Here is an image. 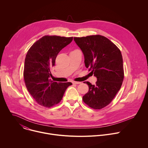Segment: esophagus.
Wrapping results in <instances>:
<instances>
[{"mask_svg":"<svg viewBox=\"0 0 148 148\" xmlns=\"http://www.w3.org/2000/svg\"><path fill=\"white\" fill-rule=\"evenodd\" d=\"M73 84H81V82H77V81H73Z\"/></svg>","mask_w":148,"mask_h":148,"instance_id":"1","label":"esophagus"}]
</instances>
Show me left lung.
<instances>
[{"mask_svg":"<svg viewBox=\"0 0 148 148\" xmlns=\"http://www.w3.org/2000/svg\"><path fill=\"white\" fill-rule=\"evenodd\" d=\"M74 40L84 54L85 67L97 78L95 85L84 82L89 90L82 100L93 109H102L112 101L121 86L124 79L121 53L102 35L74 37Z\"/></svg>","mask_w":148,"mask_h":148,"instance_id":"8db88e82","label":"left lung"}]
</instances>
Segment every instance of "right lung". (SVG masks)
I'll list each match as a JSON object with an SVG mask.
<instances>
[{
	"label": "right lung",
	"mask_w": 148,
	"mask_h": 148,
	"mask_svg": "<svg viewBox=\"0 0 148 148\" xmlns=\"http://www.w3.org/2000/svg\"><path fill=\"white\" fill-rule=\"evenodd\" d=\"M73 37H42L28 50L24 62V79L29 93L40 105L51 108L59 103L71 82L58 83L50 79L51 68L55 66L60 51L70 44Z\"/></svg>",
	"instance_id": "add662e5"
}]
</instances>
